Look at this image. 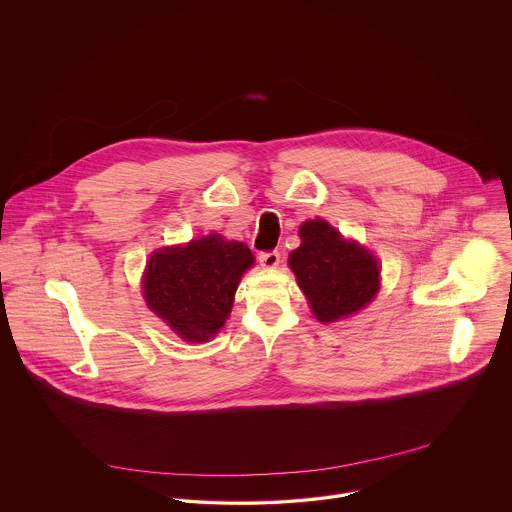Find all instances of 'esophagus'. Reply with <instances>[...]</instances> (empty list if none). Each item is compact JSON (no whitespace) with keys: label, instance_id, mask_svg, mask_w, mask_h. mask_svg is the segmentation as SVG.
I'll list each match as a JSON object with an SVG mask.
<instances>
[{"label":"esophagus","instance_id":"34e87169","mask_svg":"<svg viewBox=\"0 0 512 512\" xmlns=\"http://www.w3.org/2000/svg\"><path fill=\"white\" fill-rule=\"evenodd\" d=\"M260 264L264 268H276L280 264V252L278 250H270V252H262L260 254Z\"/></svg>","mask_w":512,"mask_h":512}]
</instances>
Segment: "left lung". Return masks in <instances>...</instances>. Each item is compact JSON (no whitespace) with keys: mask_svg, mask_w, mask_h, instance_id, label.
Here are the masks:
<instances>
[{"mask_svg":"<svg viewBox=\"0 0 512 512\" xmlns=\"http://www.w3.org/2000/svg\"><path fill=\"white\" fill-rule=\"evenodd\" d=\"M299 236L301 246L290 254V266L315 317L333 323L363 309L380 284L374 256L325 220L303 222Z\"/></svg>","mask_w":512,"mask_h":512,"instance_id":"8db88e82","label":"left lung"}]
</instances>
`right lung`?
Returning a JSON list of instances; mask_svg holds the SVG:
<instances>
[{"label": "right lung", "instance_id": "add662e5", "mask_svg": "<svg viewBox=\"0 0 512 512\" xmlns=\"http://www.w3.org/2000/svg\"><path fill=\"white\" fill-rule=\"evenodd\" d=\"M252 264L246 244L219 234L159 250L147 262V305L181 339L207 341L224 325L238 282Z\"/></svg>", "mask_w": 512, "mask_h": 512}]
</instances>
